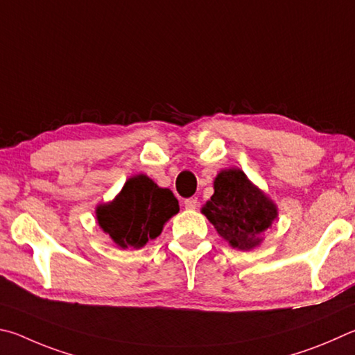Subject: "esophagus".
Returning <instances> with one entry per match:
<instances>
[{"instance_id":"esophagus-1","label":"esophagus","mask_w":355,"mask_h":355,"mask_svg":"<svg viewBox=\"0 0 355 355\" xmlns=\"http://www.w3.org/2000/svg\"><path fill=\"white\" fill-rule=\"evenodd\" d=\"M184 206L187 210H195L198 207V198H189L184 201Z\"/></svg>"}]
</instances>
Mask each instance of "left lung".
I'll list each match as a JSON object with an SVG mask.
<instances>
[{"instance_id": "obj_1", "label": "left lung", "mask_w": 355, "mask_h": 355, "mask_svg": "<svg viewBox=\"0 0 355 355\" xmlns=\"http://www.w3.org/2000/svg\"><path fill=\"white\" fill-rule=\"evenodd\" d=\"M220 237L239 251L263 243V234L277 221L276 202L250 181L240 168H225L214 179V195L201 207Z\"/></svg>"}]
</instances>
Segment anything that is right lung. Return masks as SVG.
Here are the masks:
<instances>
[{
  "label": "right lung",
  "mask_w": 355,
  "mask_h": 355,
  "mask_svg": "<svg viewBox=\"0 0 355 355\" xmlns=\"http://www.w3.org/2000/svg\"><path fill=\"white\" fill-rule=\"evenodd\" d=\"M179 212L170 189H162L146 174H135L124 182L114 200L96 206V221L104 234L121 250H140L157 239L166 221Z\"/></svg>",
  "instance_id": "obj_1"
}]
</instances>
